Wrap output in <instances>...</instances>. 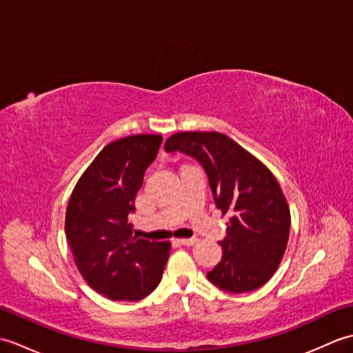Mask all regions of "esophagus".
<instances>
[{"label": "esophagus", "mask_w": 353, "mask_h": 353, "mask_svg": "<svg viewBox=\"0 0 353 353\" xmlns=\"http://www.w3.org/2000/svg\"><path fill=\"white\" fill-rule=\"evenodd\" d=\"M199 241L197 238H188V239H177V244H181V245H194Z\"/></svg>", "instance_id": "esophagus-1"}]
</instances>
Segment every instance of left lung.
I'll return each instance as SVG.
<instances>
[{
  "instance_id": "8db88e82",
  "label": "left lung",
  "mask_w": 353,
  "mask_h": 353,
  "mask_svg": "<svg viewBox=\"0 0 353 353\" xmlns=\"http://www.w3.org/2000/svg\"><path fill=\"white\" fill-rule=\"evenodd\" d=\"M165 152L188 154L206 171L215 206L232 214L219 244L221 261L206 276L228 292L262 287L279 267L287 249L291 216L287 200L264 163L219 132H181Z\"/></svg>"
}]
</instances>
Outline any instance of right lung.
Returning a JSON list of instances; mask_svg holds the SVG:
<instances>
[{
	"instance_id": "add662e5",
	"label": "right lung",
	"mask_w": 353,
	"mask_h": 353,
	"mask_svg": "<svg viewBox=\"0 0 353 353\" xmlns=\"http://www.w3.org/2000/svg\"><path fill=\"white\" fill-rule=\"evenodd\" d=\"M161 134H133L104 147L74 188L65 232L89 287L110 301H141L161 282L170 243L133 236L129 215Z\"/></svg>"
}]
</instances>
